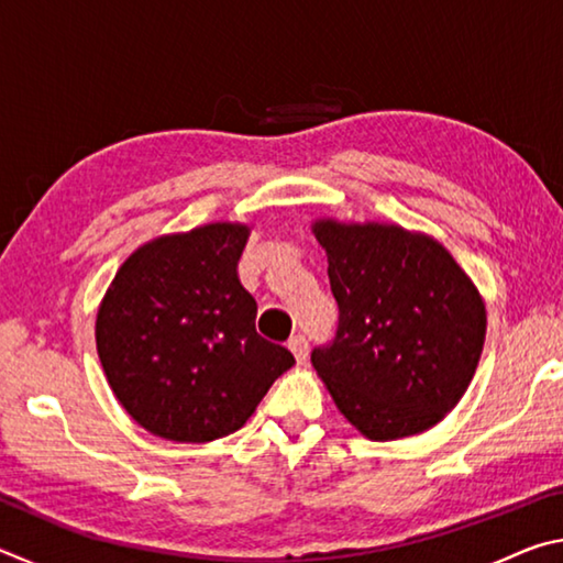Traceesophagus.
I'll return each instance as SVG.
<instances>
[{"mask_svg": "<svg viewBox=\"0 0 563 563\" xmlns=\"http://www.w3.org/2000/svg\"><path fill=\"white\" fill-rule=\"evenodd\" d=\"M288 347L292 350V355H295V360L300 362V365L305 360H308V338H305V335H292L288 340Z\"/></svg>", "mask_w": 563, "mask_h": 563, "instance_id": "esophagus-1", "label": "esophagus"}]
</instances>
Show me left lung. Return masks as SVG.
<instances>
[{"label": "left lung", "instance_id": "8db88e82", "mask_svg": "<svg viewBox=\"0 0 563 563\" xmlns=\"http://www.w3.org/2000/svg\"><path fill=\"white\" fill-rule=\"evenodd\" d=\"M312 233L340 308L335 338L312 350V367L369 440L430 430L474 377L487 335L482 295L430 235L332 218Z\"/></svg>", "mask_w": 563, "mask_h": 563}]
</instances>
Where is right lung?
Returning a JSON list of instances; mask_svg holds the SVG:
<instances>
[{"instance_id": "1", "label": "right lung", "mask_w": 563, "mask_h": 563, "mask_svg": "<svg viewBox=\"0 0 563 563\" xmlns=\"http://www.w3.org/2000/svg\"><path fill=\"white\" fill-rule=\"evenodd\" d=\"M251 228L208 223L161 235L121 265L97 316V350L121 407L151 434L211 442L241 430L295 365L255 332L238 278Z\"/></svg>"}]
</instances>
